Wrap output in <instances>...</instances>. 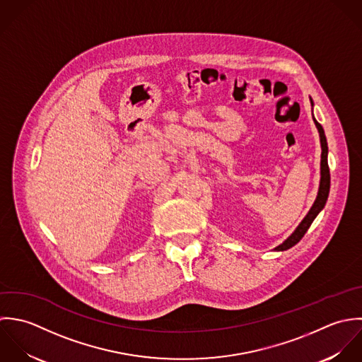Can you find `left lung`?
<instances>
[{
    "instance_id": "1",
    "label": "left lung",
    "mask_w": 362,
    "mask_h": 362,
    "mask_svg": "<svg viewBox=\"0 0 362 362\" xmlns=\"http://www.w3.org/2000/svg\"><path fill=\"white\" fill-rule=\"evenodd\" d=\"M310 103L313 106V102L310 99ZM313 122L316 124V129L319 132V137H320V145H322V159H320V185H319V192L316 196V200L313 203V206L310 207L309 213L306 214V217L300 221V223L296 226V229L291 233L281 245H279L274 250H287L289 247H292L293 245H296L303 235L306 233V230L309 229L310 223L313 222V219L317 217V214L323 210L327 197H329V192H330V170H329V165H327V141H326V136H325V130L323 127L316 122V119L313 117Z\"/></svg>"
}]
</instances>
